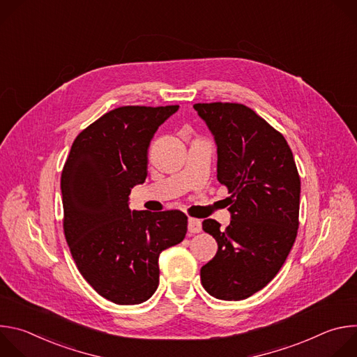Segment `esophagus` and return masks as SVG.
Instances as JSON below:
<instances>
[{
  "label": "esophagus",
  "instance_id": "1",
  "mask_svg": "<svg viewBox=\"0 0 357 357\" xmlns=\"http://www.w3.org/2000/svg\"><path fill=\"white\" fill-rule=\"evenodd\" d=\"M188 230L189 233H200L202 231V223L197 219H189L188 220Z\"/></svg>",
  "mask_w": 357,
  "mask_h": 357
}]
</instances>
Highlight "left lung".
<instances>
[{"instance_id": "8db88e82", "label": "left lung", "mask_w": 357, "mask_h": 357, "mask_svg": "<svg viewBox=\"0 0 357 357\" xmlns=\"http://www.w3.org/2000/svg\"><path fill=\"white\" fill-rule=\"evenodd\" d=\"M218 148V181L227 186L230 225L206 219L216 256L200 268L212 296L240 301L263 289L280 271L298 230L301 181L282 134L236 103H197Z\"/></svg>"}]
</instances>
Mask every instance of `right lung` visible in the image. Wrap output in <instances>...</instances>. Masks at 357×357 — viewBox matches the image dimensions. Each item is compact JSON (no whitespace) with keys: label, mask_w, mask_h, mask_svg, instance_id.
Wrapping results in <instances>:
<instances>
[{"label":"right lung","mask_w":357,"mask_h":357,"mask_svg":"<svg viewBox=\"0 0 357 357\" xmlns=\"http://www.w3.org/2000/svg\"><path fill=\"white\" fill-rule=\"evenodd\" d=\"M179 106L114 109L83 130L63 167V229L84 280L119 305L149 299L160 284V254L185 238L179 211L130 209V192L145 182L148 148Z\"/></svg>","instance_id":"right-lung-1"}]
</instances>
